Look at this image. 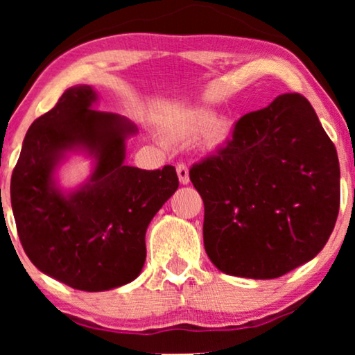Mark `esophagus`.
Instances as JSON below:
<instances>
[{"label":"esophagus","mask_w":355,"mask_h":355,"mask_svg":"<svg viewBox=\"0 0 355 355\" xmlns=\"http://www.w3.org/2000/svg\"><path fill=\"white\" fill-rule=\"evenodd\" d=\"M176 171H178V178H179V181H181V184H189V181H191V179H189V168H187V164L178 163L176 164Z\"/></svg>","instance_id":"esophagus-1"}]
</instances>
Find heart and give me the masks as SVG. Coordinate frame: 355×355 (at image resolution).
I'll return each mask as SVG.
<instances>
[{
    "label": "heart",
    "instance_id": "b5f03b06",
    "mask_svg": "<svg viewBox=\"0 0 355 355\" xmlns=\"http://www.w3.org/2000/svg\"><path fill=\"white\" fill-rule=\"evenodd\" d=\"M216 125V118L211 113H198L184 125L186 134H203Z\"/></svg>",
    "mask_w": 355,
    "mask_h": 355
}]
</instances>
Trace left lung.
Instances as JSON below:
<instances>
[{
  "label": "left lung",
  "instance_id": "left-lung-1",
  "mask_svg": "<svg viewBox=\"0 0 355 355\" xmlns=\"http://www.w3.org/2000/svg\"><path fill=\"white\" fill-rule=\"evenodd\" d=\"M189 176L205 207L207 255L226 275L279 278L312 260L336 223V147L300 94L242 116Z\"/></svg>",
  "mask_w": 355,
  "mask_h": 355
}]
</instances>
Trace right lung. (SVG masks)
<instances>
[{
  "label": "right lung",
  "instance_id": "obj_1",
  "mask_svg": "<svg viewBox=\"0 0 355 355\" xmlns=\"http://www.w3.org/2000/svg\"><path fill=\"white\" fill-rule=\"evenodd\" d=\"M90 85L67 89L33 121L11 178L19 239L38 270L74 289L108 291L128 284L147 257L145 232L179 186L166 164L147 171L124 164V140L135 125L92 110ZM84 146L97 158L91 181L64 196L52 173L66 151Z\"/></svg>",
  "mask_w": 355,
  "mask_h": 355
}]
</instances>
